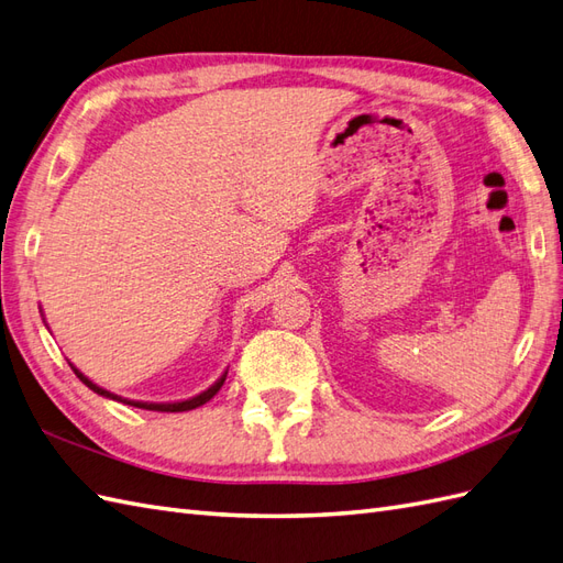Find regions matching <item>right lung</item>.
Returning a JSON list of instances; mask_svg holds the SVG:
<instances>
[{"instance_id": "right-lung-1", "label": "right lung", "mask_w": 563, "mask_h": 563, "mask_svg": "<svg viewBox=\"0 0 563 563\" xmlns=\"http://www.w3.org/2000/svg\"><path fill=\"white\" fill-rule=\"evenodd\" d=\"M70 364V362H68ZM70 368H74V373L76 376L90 387L92 393H97V395H102V397H107V399H113V401H121V405H131V407H137V409H147V411H166V413H176V411H190V409H197V407H201V405H207V401L221 390V385L225 383V376H228V371H223V376L216 380L211 387H207L205 393H199V395H195V397H190V399H183V401H137V399H125V397H119V395H113V393H109V390H104V387H99L97 383H92L88 376H85L82 371H78L74 364H70Z\"/></svg>"}]
</instances>
